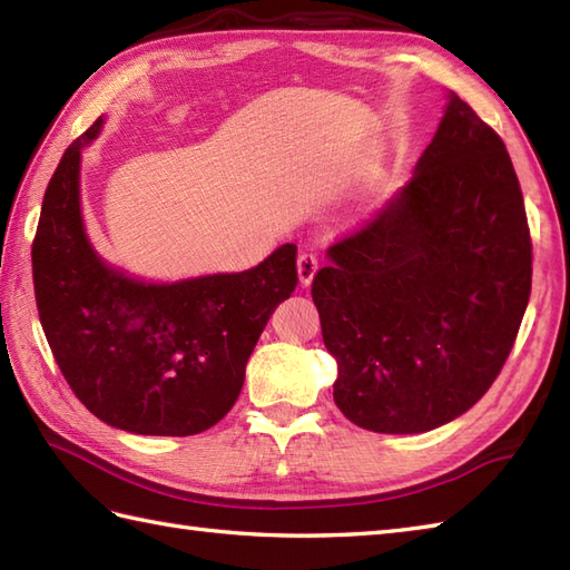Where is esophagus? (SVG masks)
<instances>
[{"instance_id": "34e87169", "label": "esophagus", "mask_w": 570, "mask_h": 570, "mask_svg": "<svg viewBox=\"0 0 570 570\" xmlns=\"http://www.w3.org/2000/svg\"><path fill=\"white\" fill-rule=\"evenodd\" d=\"M318 272V257L313 252H301L298 254V282L301 286H308L313 276Z\"/></svg>"}]
</instances>
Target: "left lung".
<instances>
[{
	"mask_svg": "<svg viewBox=\"0 0 570 570\" xmlns=\"http://www.w3.org/2000/svg\"><path fill=\"white\" fill-rule=\"evenodd\" d=\"M313 276L333 399L360 429L423 433L478 404L531 294V235L510 154L451 95L416 174Z\"/></svg>",
	"mask_w": 570,
	"mask_h": 570,
	"instance_id": "8db88e82",
	"label": "left lung"
}]
</instances>
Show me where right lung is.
I'll list each match as a JSON object with an SVG mask.
<instances>
[{"label": "right lung", "instance_id": "obj_1", "mask_svg": "<svg viewBox=\"0 0 570 570\" xmlns=\"http://www.w3.org/2000/svg\"><path fill=\"white\" fill-rule=\"evenodd\" d=\"M100 127L70 144L43 196L31 262L46 341L72 394L110 426L208 431L235 406L266 321L294 294L296 245L247 272L164 286L110 269L80 217V151Z\"/></svg>", "mask_w": 570, "mask_h": 570}]
</instances>
